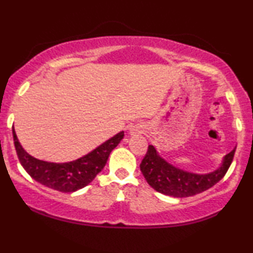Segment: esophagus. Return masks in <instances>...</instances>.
I'll list each match as a JSON object with an SVG mask.
<instances>
[{"label":"esophagus","mask_w":253,"mask_h":253,"mask_svg":"<svg viewBox=\"0 0 253 253\" xmlns=\"http://www.w3.org/2000/svg\"><path fill=\"white\" fill-rule=\"evenodd\" d=\"M130 133L131 134L141 133V130H139V127H138V126H132V127H130Z\"/></svg>","instance_id":"obj_1"}]
</instances>
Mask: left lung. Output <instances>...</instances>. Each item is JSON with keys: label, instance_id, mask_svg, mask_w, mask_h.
<instances>
[{"label": "left lung", "instance_id": "8db88e82", "mask_svg": "<svg viewBox=\"0 0 253 253\" xmlns=\"http://www.w3.org/2000/svg\"><path fill=\"white\" fill-rule=\"evenodd\" d=\"M235 150L236 147L223 158L222 165L216 170L209 174H193L168 164L158 154L153 145H148L146 155L140 164V170L155 191L176 198L191 197L206 191L223 178L233 162Z\"/></svg>", "mask_w": 253, "mask_h": 253}]
</instances>
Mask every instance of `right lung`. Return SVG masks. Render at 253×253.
<instances>
[{"label":"right lung","instance_id":"right-lung-1","mask_svg":"<svg viewBox=\"0 0 253 253\" xmlns=\"http://www.w3.org/2000/svg\"><path fill=\"white\" fill-rule=\"evenodd\" d=\"M13 143L19 162L31 177L48 188L61 192H75L88 185L95 176L102 170L114 148L123 139L124 132L121 131L105 143L75 161L64 164H54L31 157L22 147L12 126Z\"/></svg>","mask_w":253,"mask_h":253}]
</instances>
